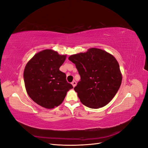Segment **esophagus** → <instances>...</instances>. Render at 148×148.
<instances>
[{
    "mask_svg": "<svg viewBox=\"0 0 148 148\" xmlns=\"http://www.w3.org/2000/svg\"><path fill=\"white\" fill-rule=\"evenodd\" d=\"M71 84H72V85H73V87H75L76 85H77V82H76L75 81H73L72 83H71Z\"/></svg>",
    "mask_w": 148,
    "mask_h": 148,
    "instance_id": "1",
    "label": "esophagus"
}]
</instances>
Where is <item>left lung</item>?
<instances>
[{
  "instance_id": "left-lung-1",
  "label": "left lung",
  "mask_w": 148,
  "mask_h": 148,
  "mask_svg": "<svg viewBox=\"0 0 148 148\" xmlns=\"http://www.w3.org/2000/svg\"><path fill=\"white\" fill-rule=\"evenodd\" d=\"M75 64L81 79L74 88L83 104L99 109L113 99L122 83V77L115 58L100 49L69 57Z\"/></svg>"
}]
</instances>
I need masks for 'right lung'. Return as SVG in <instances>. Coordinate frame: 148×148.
<instances>
[{
	"mask_svg": "<svg viewBox=\"0 0 148 148\" xmlns=\"http://www.w3.org/2000/svg\"><path fill=\"white\" fill-rule=\"evenodd\" d=\"M66 55H59L51 49L35 54L26 64L23 73L26 90L38 105L53 109L63 102L66 92L73 87L60 71Z\"/></svg>",
	"mask_w": 148,
	"mask_h": 148,
	"instance_id": "1",
	"label": "right lung"
}]
</instances>
